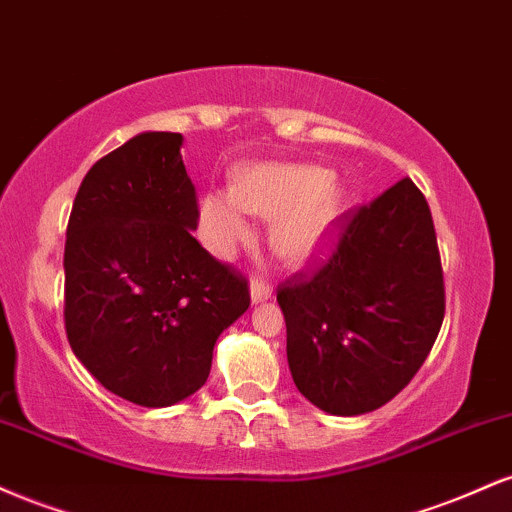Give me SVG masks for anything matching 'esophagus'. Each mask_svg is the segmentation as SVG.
I'll list each match as a JSON object with an SVG mask.
<instances>
[{
  "mask_svg": "<svg viewBox=\"0 0 512 512\" xmlns=\"http://www.w3.org/2000/svg\"><path fill=\"white\" fill-rule=\"evenodd\" d=\"M250 296H252V303L269 301V298L274 296V286L269 284L264 276H255V279L250 281Z\"/></svg>",
  "mask_w": 512,
  "mask_h": 512,
  "instance_id": "1",
  "label": "esophagus"
}]
</instances>
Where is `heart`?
Returning a JSON list of instances; mask_svg holds the SVG:
<instances>
[{"label":"heart","instance_id":"obj_1","mask_svg":"<svg viewBox=\"0 0 512 512\" xmlns=\"http://www.w3.org/2000/svg\"><path fill=\"white\" fill-rule=\"evenodd\" d=\"M252 211L274 219V243L308 260L327 245L344 211L337 178L315 166L257 163L233 175V187L209 190L199 204L202 236L216 255H231L252 236Z\"/></svg>","mask_w":512,"mask_h":512}]
</instances>
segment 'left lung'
Returning <instances> with one entry per match:
<instances>
[{
    "label": "left lung",
    "mask_w": 512,
    "mask_h": 512,
    "mask_svg": "<svg viewBox=\"0 0 512 512\" xmlns=\"http://www.w3.org/2000/svg\"><path fill=\"white\" fill-rule=\"evenodd\" d=\"M330 257L276 291L298 392L337 416L399 395L445 317L436 228L424 192L402 178L337 221Z\"/></svg>",
    "instance_id": "8db88e82"
}]
</instances>
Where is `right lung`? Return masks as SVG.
<instances>
[{"instance_id":"obj_1","label":"right lung","mask_w":512,"mask_h":512,"mask_svg":"<svg viewBox=\"0 0 512 512\" xmlns=\"http://www.w3.org/2000/svg\"><path fill=\"white\" fill-rule=\"evenodd\" d=\"M182 134L144 132L96 161L64 243V330L113 395L170 407L207 383L219 334L250 305L248 279L199 245Z\"/></svg>"}]
</instances>
